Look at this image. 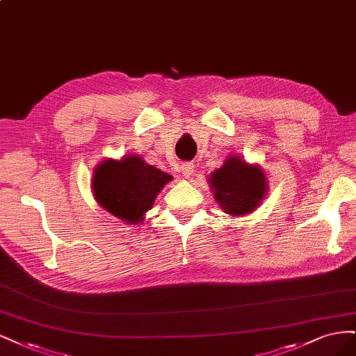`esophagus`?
Here are the masks:
<instances>
[{
    "label": "esophagus",
    "instance_id": "esophagus-1",
    "mask_svg": "<svg viewBox=\"0 0 356 356\" xmlns=\"http://www.w3.org/2000/svg\"><path fill=\"white\" fill-rule=\"evenodd\" d=\"M180 170H181V175H183V176H185V177H189V176H192V175H193V164H192V163H185V164H181Z\"/></svg>",
    "mask_w": 356,
    "mask_h": 356
}]
</instances>
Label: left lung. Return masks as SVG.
I'll return each mask as SVG.
<instances>
[{
    "label": "left lung",
    "mask_w": 356,
    "mask_h": 356,
    "mask_svg": "<svg viewBox=\"0 0 356 356\" xmlns=\"http://www.w3.org/2000/svg\"><path fill=\"white\" fill-rule=\"evenodd\" d=\"M210 185L225 213L239 216L253 211L266 192L263 170L231 156L211 175Z\"/></svg>",
    "instance_id": "left-lung-1"
}]
</instances>
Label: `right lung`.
Segmentation results:
<instances>
[{
	"mask_svg": "<svg viewBox=\"0 0 356 356\" xmlns=\"http://www.w3.org/2000/svg\"><path fill=\"white\" fill-rule=\"evenodd\" d=\"M170 180V175L146 164L139 156H127L121 161H103L95 171L91 186L103 209L137 225Z\"/></svg>",
	"mask_w": 356,
	"mask_h": 356,
	"instance_id": "right-lung-1",
	"label": "right lung"
}]
</instances>
